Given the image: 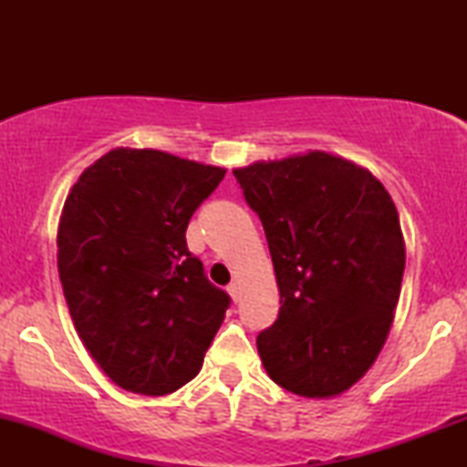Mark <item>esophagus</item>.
Returning <instances> with one entry per match:
<instances>
[{
	"instance_id": "obj_1",
	"label": "esophagus",
	"mask_w": 467,
	"mask_h": 467,
	"mask_svg": "<svg viewBox=\"0 0 467 467\" xmlns=\"http://www.w3.org/2000/svg\"><path fill=\"white\" fill-rule=\"evenodd\" d=\"M227 291H229V296L234 297V302H238V297H240V286H238V283H232L227 286Z\"/></svg>"
}]
</instances>
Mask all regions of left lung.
Returning a JSON list of instances; mask_svg holds the SVG:
<instances>
[{
    "label": "left lung",
    "instance_id": "1",
    "mask_svg": "<svg viewBox=\"0 0 467 467\" xmlns=\"http://www.w3.org/2000/svg\"><path fill=\"white\" fill-rule=\"evenodd\" d=\"M264 225L280 291L278 318L257 336L270 379L329 398L368 372L393 321L406 251L387 189L327 152L234 170Z\"/></svg>",
    "mask_w": 467,
    "mask_h": 467
}]
</instances>
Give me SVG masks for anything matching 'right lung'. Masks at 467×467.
I'll return each instance as SVG.
<instances>
[{"mask_svg":"<svg viewBox=\"0 0 467 467\" xmlns=\"http://www.w3.org/2000/svg\"><path fill=\"white\" fill-rule=\"evenodd\" d=\"M223 176L161 150L117 149L69 191L57 238L63 296L87 350L127 391L165 395L195 379L232 304L184 235Z\"/></svg>","mask_w":467,"mask_h":467,"instance_id":"add662e5","label":"right lung"}]
</instances>
